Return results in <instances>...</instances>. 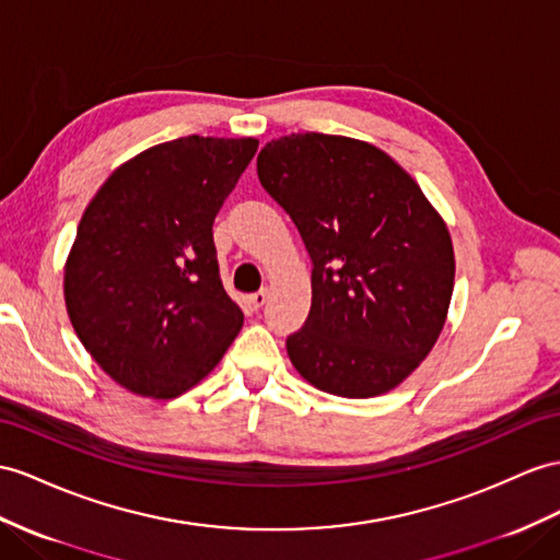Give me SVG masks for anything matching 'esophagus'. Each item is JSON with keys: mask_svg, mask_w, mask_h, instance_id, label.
Wrapping results in <instances>:
<instances>
[{"mask_svg": "<svg viewBox=\"0 0 560 560\" xmlns=\"http://www.w3.org/2000/svg\"><path fill=\"white\" fill-rule=\"evenodd\" d=\"M267 298H269V289H260V291L250 295V305H253L255 310H260V307L267 303Z\"/></svg>", "mask_w": 560, "mask_h": 560, "instance_id": "34e87169", "label": "esophagus"}]
</instances>
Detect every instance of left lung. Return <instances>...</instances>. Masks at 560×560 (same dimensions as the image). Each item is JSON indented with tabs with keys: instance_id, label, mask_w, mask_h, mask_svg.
I'll return each mask as SVG.
<instances>
[{
	"instance_id": "8db88e82",
	"label": "left lung",
	"mask_w": 560,
	"mask_h": 560,
	"mask_svg": "<svg viewBox=\"0 0 560 560\" xmlns=\"http://www.w3.org/2000/svg\"><path fill=\"white\" fill-rule=\"evenodd\" d=\"M257 177L314 265L310 317L285 340L295 371L328 395L390 393L447 322L456 265L442 214L388 153L342 135L271 139Z\"/></svg>"
}]
</instances>
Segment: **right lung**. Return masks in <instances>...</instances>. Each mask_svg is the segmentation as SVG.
I'll return each instance as SVG.
<instances>
[{"mask_svg":"<svg viewBox=\"0 0 560 560\" xmlns=\"http://www.w3.org/2000/svg\"><path fill=\"white\" fill-rule=\"evenodd\" d=\"M257 139L179 137L110 172L63 267L70 324L92 360L139 397L172 399L218 366L243 326L212 222Z\"/></svg>","mask_w":560,"mask_h":560,"instance_id":"add662e5","label":"right lung"}]
</instances>
